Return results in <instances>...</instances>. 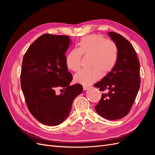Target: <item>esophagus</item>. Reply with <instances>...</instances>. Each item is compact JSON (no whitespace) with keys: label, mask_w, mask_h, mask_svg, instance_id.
Masks as SVG:
<instances>
[{"label":"esophagus","mask_w":155,"mask_h":155,"mask_svg":"<svg viewBox=\"0 0 155 155\" xmlns=\"http://www.w3.org/2000/svg\"><path fill=\"white\" fill-rule=\"evenodd\" d=\"M83 91H87V90H88V89L89 88V87H83Z\"/></svg>","instance_id":"esophagus-1"}]
</instances>
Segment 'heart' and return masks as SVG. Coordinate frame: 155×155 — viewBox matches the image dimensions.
Segmentation results:
<instances>
[{"mask_svg":"<svg viewBox=\"0 0 155 155\" xmlns=\"http://www.w3.org/2000/svg\"><path fill=\"white\" fill-rule=\"evenodd\" d=\"M118 48L113 42L100 35L83 37L78 50L70 51L65 58L68 69L77 71L81 67V55L91 56L90 70H82L74 76V81L84 86L91 85L101 76L107 75L115 67L118 59Z\"/></svg>","mask_w":155,"mask_h":155,"instance_id":"obj_1","label":"heart"}]
</instances>
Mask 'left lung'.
I'll return each instance as SVG.
<instances>
[{
	"instance_id": "obj_1",
	"label": "left lung",
	"mask_w": 155,
	"mask_h": 155,
	"mask_svg": "<svg viewBox=\"0 0 155 155\" xmlns=\"http://www.w3.org/2000/svg\"><path fill=\"white\" fill-rule=\"evenodd\" d=\"M108 35L118 48V59L112 71L94 85L103 93L96 107L97 113L109 120L127 114L140 86V62L133 46L125 37L115 32Z\"/></svg>"
}]
</instances>
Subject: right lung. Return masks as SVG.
Listing matches in <instances>:
<instances>
[{"mask_svg":"<svg viewBox=\"0 0 155 155\" xmlns=\"http://www.w3.org/2000/svg\"><path fill=\"white\" fill-rule=\"evenodd\" d=\"M72 45L67 35L43 34L33 43L22 60L21 85L28 108L45 125L55 126L68 116L74 100L83 92L80 84L70 86L65 52ZM58 87L65 89L56 94Z\"/></svg>","mask_w":155,"mask_h":155,"instance_id":"add662e5","label":"right lung"}]
</instances>
